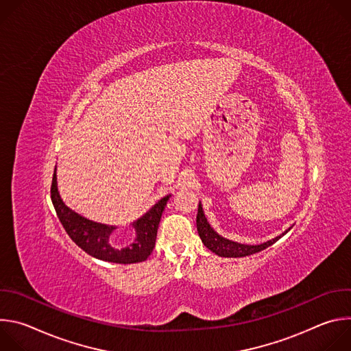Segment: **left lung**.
<instances>
[{
	"label": "left lung",
	"instance_id": "obj_1",
	"mask_svg": "<svg viewBox=\"0 0 351 351\" xmlns=\"http://www.w3.org/2000/svg\"><path fill=\"white\" fill-rule=\"evenodd\" d=\"M197 230H198V236L202 237V241L204 243V245H207L213 253H215L221 257H233V258L256 254V253L261 252V250L272 245L285 233H287V230H286L280 236H278V237H275V239H272L267 243L258 244V245H247V244H240V243H236V241H230V240L223 239L222 236H219L217 232H214V229L210 226V223L206 219L202 204H198Z\"/></svg>",
	"mask_w": 351,
	"mask_h": 351
}]
</instances>
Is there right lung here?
Returning <instances> with one entry per match:
<instances>
[{
  "label": "right lung",
  "mask_w": 351,
  "mask_h": 351,
  "mask_svg": "<svg viewBox=\"0 0 351 351\" xmlns=\"http://www.w3.org/2000/svg\"><path fill=\"white\" fill-rule=\"evenodd\" d=\"M169 195L161 198L160 202L145 215L137 219L133 226L136 229V239L125 247L115 245L111 239L114 226H107L88 221L79 214L69 210L58 194L57 175L54 172L51 183V202L56 213L69 234V237L91 257L115 264H134L148 258L156 245L157 230L161 215L165 210Z\"/></svg>",
  "instance_id": "add662e5"
}]
</instances>
